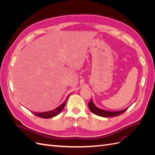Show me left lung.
I'll list each match as a JSON object with an SVG mask.
<instances>
[{
    "instance_id": "obj_1",
    "label": "left lung",
    "mask_w": 155,
    "mask_h": 155,
    "mask_svg": "<svg viewBox=\"0 0 155 155\" xmlns=\"http://www.w3.org/2000/svg\"><path fill=\"white\" fill-rule=\"evenodd\" d=\"M88 107L90 109L91 111L96 115L99 116L104 117V118H109V117H113L116 116H118L121 114H122L129 107L125 108V109L121 110H117V111H111V110H107L104 109H100V108L97 107L95 104H94L92 99L91 101L88 103Z\"/></svg>"
}]
</instances>
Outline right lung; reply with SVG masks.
Masks as SVG:
<instances>
[{"instance_id":"obj_1","label":"right lung","mask_w":155,"mask_h":155,"mask_svg":"<svg viewBox=\"0 0 155 155\" xmlns=\"http://www.w3.org/2000/svg\"><path fill=\"white\" fill-rule=\"evenodd\" d=\"M69 96L67 97V100L64 101V102H63L62 104H61L59 107H58L57 108H55V109H54V110H51L47 111V112H32V113L34 114H35V115H36V116H37L40 117V118H42L47 119V118H53V117L58 115L60 113V112L62 111L64 107L65 106V105H66V103H67V99L68 98Z\"/></svg>"}]
</instances>
